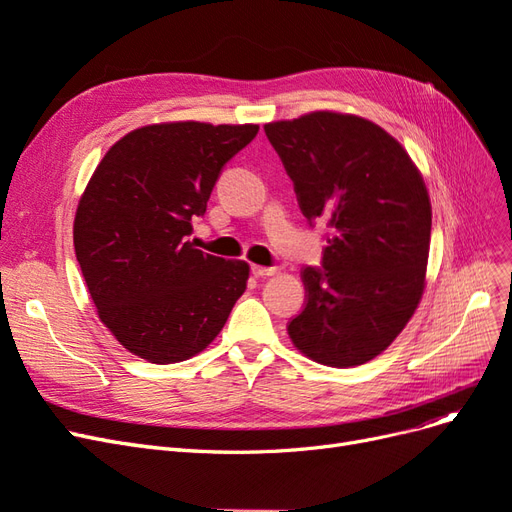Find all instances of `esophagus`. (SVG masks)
<instances>
[{
    "label": "esophagus",
    "mask_w": 512,
    "mask_h": 512,
    "mask_svg": "<svg viewBox=\"0 0 512 512\" xmlns=\"http://www.w3.org/2000/svg\"><path fill=\"white\" fill-rule=\"evenodd\" d=\"M252 273L256 277H269V275H275L277 269L275 267H262V265H252Z\"/></svg>",
    "instance_id": "34e87169"
}]
</instances>
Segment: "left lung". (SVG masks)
<instances>
[{"label": "left lung", "mask_w": 512, "mask_h": 512, "mask_svg": "<svg viewBox=\"0 0 512 512\" xmlns=\"http://www.w3.org/2000/svg\"><path fill=\"white\" fill-rule=\"evenodd\" d=\"M309 222L331 235L322 269L305 267L294 348L329 367L376 359L423 299L431 203L421 170L378 123L314 111L265 123Z\"/></svg>", "instance_id": "8db88e82"}]
</instances>
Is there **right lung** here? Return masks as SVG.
Returning <instances> with one entry per match:
<instances>
[{"instance_id": "1", "label": "right lung", "mask_w": 512, "mask_h": 512, "mask_svg": "<svg viewBox=\"0 0 512 512\" xmlns=\"http://www.w3.org/2000/svg\"><path fill=\"white\" fill-rule=\"evenodd\" d=\"M256 123L166 121L106 151L74 215V252L104 327L158 365L188 361L220 335L250 265L188 239L230 158Z\"/></svg>"}]
</instances>
